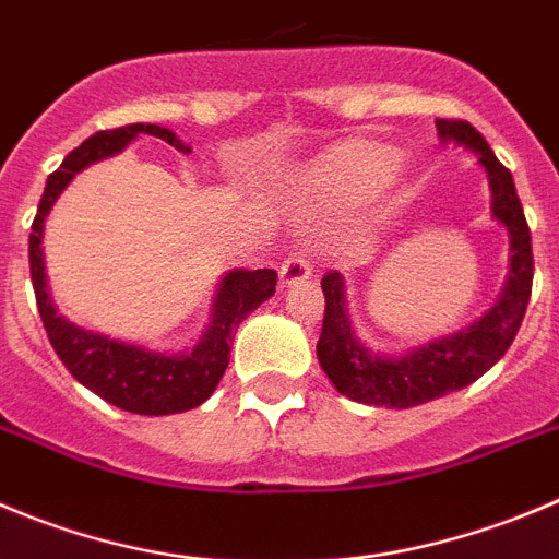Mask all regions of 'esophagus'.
Wrapping results in <instances>:
<instances>
[{
    "label": "esophagus",
    "mask_w": 559,
    "mask_h": 559,
    "mask_svg": "<svg viewBox=\"0 0 559 559\" xmlns=\"http://www.w3.org/2000/svg\"><path fill=\"white\" fill-rule=\"evenodd\" d=\"M312 274V263L305 252H294L283 260V269H280V283L283 288H290V285L307 283Z\"/></svg>",
    "instance_id": "esophagus-1"
}]
</instances>
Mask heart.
<instances>
[{
	"label": "heart",
	"instance_id": "b5f03b06",
	"mask_svg": "<svg viewBox=\"0 0 559 559\" xmlns=\"http://www.w3.org/2000/svg\"><path fill=\"white\" fill-rule=\"evenodd\" d=\"M397 169V156L390 147L381 145H348L340 147L329 158L318 164V178L332 186L340 194L359 200L392 180Z\"/></svg>",
	"mask_w": 559,
	"mask_h": 559
}]
</instances>
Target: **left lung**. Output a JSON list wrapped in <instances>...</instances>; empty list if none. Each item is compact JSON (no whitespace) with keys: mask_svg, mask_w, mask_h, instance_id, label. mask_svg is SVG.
<instances>
[{"mask_svg":"<svg viewBox=\"0 0 559 559\" xmlns=\"http://www.w3.org/2000/svg\"><path fill=\"white\" fill-rule=\"evenodd\" d=\"M439 140L466 147L486 169L491 216L508 230V280L491 310L469 326L417 345L406 354H384L356 337L350 323L345 280L329 271L321 280L326 312L318 337V362L340 395L381 408H412L464 390L504 356L522 326L533 294V241L515 194L513 175L497 162L483 134L464 120H436Z\"/></svg>","mask_w":559,"mask_h":559,"instance_id":"obj_1","label":"left lung"}]
</instances>
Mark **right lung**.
Listing matches in <instances>:
<instances>
[{
    "label": "right lung",
    "instance_id": "obj_1",
    "mask_svg": "<svg viewBox=\"0 0 559 559\" xmlns=\"http://www.w3.org/2000/svg\"><path fill=\"white\" fill-rule=\"evenodd\" d=\"M140 134L164 140L180 153H191V147L183 140H178L173 131L153 123L98 131L90 140H84L76 151L68 153L60 169H55L46 180L44 197H40L29 233V274L46 334H49L57 356L71 370L73 379L98 397H104L111 406L123 408V412L162 417V414L189 412V408H197L214 395L216 384L222 381L227 362H230V345L233 337H236L238 323L249 318V312L258 310L265 299L274 296L276 271H227L214 294L211 321L205 326L203 337L197 340V345H191V348L175 350V354L126 343V340L109 337V334L90 332V329L60 316L55 299H51L44 247H40L44 243L46 216L55 209L66 186L76 178V173L100 162V158L117 156Z\"/></svg>",
    "mask_w": 559,
    "mask_h": 559
}]
</instances>
